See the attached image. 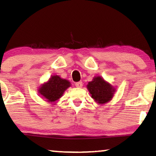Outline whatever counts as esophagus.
Here are the masks:
<instances>
[{
  "instance_id": "esophagus-1",
  "label": "esophagus",
  "mask_w": 156,
  "mask_h": 156,
  "mask_svg": "<svg viewBox=\"0 0 156 156\" xmlns=\"http://www.w3.org/2000/svg\"><path fill=\"white\" fill-rule=\"evenodd\" d=\"M75 86L76 87H78V88H81L83 86V83L82 81H80V82H76L75 83Z\"/></svg>"
}]
</instances>
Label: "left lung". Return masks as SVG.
I'll return each instance as SVG.
<instances>
[{
	"mask_svg": "<svg viewBox=\"0 0 156 156\" xmlns=\"http://www.w3.org/2000/svg\"><path fill=\"white\" fill-rule=\"evenodd\" d=\"M87 89L91 94V97L99 104H104L110 101L115 91L111 84L106 82L100 76H96L93 81L89 82Z\"/></svg>",
	"mask_w": 156,
	"mask_h": 156,
	"instance_id": "obj_1",
	"label": "left lung"
}]
</instances>
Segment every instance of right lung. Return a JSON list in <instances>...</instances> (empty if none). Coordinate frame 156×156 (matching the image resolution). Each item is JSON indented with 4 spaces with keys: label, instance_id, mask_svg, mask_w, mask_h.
<instances>
[{
    "label": "right lung",
    "instance_id": "1",
    "mask_svg": "<svg viewBox=\"0 0 156 156\" xmlns=\"http://www.w3.org/2000/svg\"><path fill=\"white\" fill-rule=\"evenodd\" d=\"M70 82L61 79L59 76H52L46 84H44L39 89V92L47 99L48 101H55L58 100L68 87Z\"/></svg>",
    "mask_w": 156,
    "mask_h": 156
}]
</instances>
